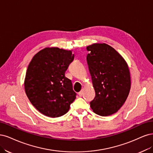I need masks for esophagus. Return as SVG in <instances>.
<instances>
[{"mask_svg":"<svg viewBox=\"0 0 153 153\" xmlns=\"http://www.w3.org/2000/svg\"><path fill=\"white\" fill-rule=\"evenodd\" d=\"M82 94H83V90H81L78 93V95H79V97H82Z\"/></svg>","mask_w":153,"mask_h":153,"instance_id":"1","label":"esophagus"}]
</instances>
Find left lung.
Listing matches in <instances>:
<instances>
[{
	"mask_svg": "<svg viewBox=\"0 0 153 153\" xmlns=\"http://www.w3.org/2000/svg\"><path fill=\"white\" fill-rule=\"evenodd\" d=\"M86 60L95 91L90 107L95 114H114L124 104L131 88L128 64L120 54L107 44H93L86 47Z\"/></svg>",
	"mask_w": 153,
	"mask_h": 153,
	"instance_id": "8db88e82",
	"label": "left lung"
}]
</instances>
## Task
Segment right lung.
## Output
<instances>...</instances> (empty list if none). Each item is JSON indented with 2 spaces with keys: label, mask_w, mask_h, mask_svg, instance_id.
Returning <instances> with one entry per match:
<instances>
[{
  "label": "right lung",
  "mask_w": 153,
  "mask_h": 153,
  "mask_svg": "<svg viewBox=\"0 0 153 153\" xmlns=\"http://www.w3.org/2000/svg\"><path fill=\"white\" fill-rule=\"evenodd\" d=\"M74 58L72 51L46 48L36 54L29 63L25 90L32 104L42 114L62 116L76 99L72 82L65 76Z\"/></svg>",
  "instance_id": "add662e5"
}]
</instances>
